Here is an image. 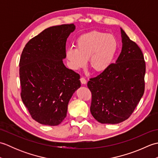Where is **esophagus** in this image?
Masks as SVG:
<instances>
[{
    "label": "esophagus",
    "instance_id": "34e87169",
    "mask_svg": "<svg viewBox=\"0 0 158 158\" xmlns=\"http://www.w3.org/2000/svg\"><path fill=\"white\" fill-rule=\"evenodd\" d=\"M80 81H81V83L82 84H86L87 81L84 77H81V78H80Z\"/></svg>",
    "mask_w": 158,
    "mask_h": 158
}]
</instances>
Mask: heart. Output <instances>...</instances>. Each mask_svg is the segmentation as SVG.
<instances>
[{
  "label": "heart",
  "instance_id": "obj_1",
  "mask_svg": "<svg viewBox=\"0 0 158 158\" xmlns=\"http://www.w3.org/2000/svg\"><path fill=\"white\" fill-rule=\"evenodd\" d=\"M118 49V43L113 35L92 31L80 36L76 48L66 49L65 58L70 69L77 70L86 65L95 72H102L111 64Z\"/></svg>",
  "mask_w": 158,
  "mask_h": 158
}]
</instances>
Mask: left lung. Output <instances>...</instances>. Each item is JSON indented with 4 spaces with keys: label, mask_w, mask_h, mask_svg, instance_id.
I'll return each instance as SVG.
<instances>
[{
    "label": "left lung",
    "mask_w": 158,
    "mask_h": 158,
    "mask_svg": "<svg viewBox=\"0 0 158 158\" xmlns=\"http://www.w3.org/2000/svg\"><path fill=\"white\" fill-rule=\"evenodd\" d=\"M122 49L116 63L90 78V112L101 123L115 124L128 119L145 92V61L141 49L121 29Z\"/></svg>",
    "instance_id": "left-lung-1"
}]
</instances>
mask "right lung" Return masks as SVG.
<instances>
[{
    "label": "right lung",
    "mask_w": 158,
    "mask_h": 158,
    "mask_svg": "<svg viewBox=\"0 0 158 158\" xmlns=\"http://www.w3.org/2000/svg\"><path fill=\"white\" fill-rule=\"evenodd\" d=\"M73 23L45 29L26 43L19 60L21 98L32 118L58 126L66 117L69 102L81 86L80 76L63 64Z\"/></svg>",
    "instance_id": "1"
}]
</instances>
